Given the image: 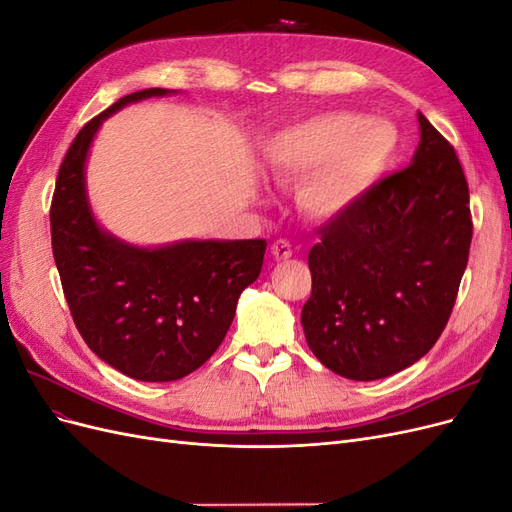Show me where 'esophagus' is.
Here are the masks:
<instances>
[{
  "label": "esophagus",
  "mask_w": 512,
  "mask_h": 512,
  "mask_svg": "<svg viewBox=\"0 0 512 512\" xmlns=\"http://www.w3.org/2000/svg\"><path fill=\"white\" fill-rule=\"evenodd\" d=\"M271 254L275 260H288L292 256V245L286 239H277L271 245Z\"/></svg>",
  "instance_id": "34e87169"
}]
</instances>
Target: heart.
<instances>
[{"label": "heart", "instance_id": "b5f03b06", "mask_svg": "<svg viewBox=\"0 0 512 512\" xmlns=\"http://www.w3.org/2000/svg\"><path fill=\"white\" fill-rule=\"evenodd\" d=\"M397 143L391 123L327 113L277 138L271 164L284 179L309 177L299 194L301 207L316 218H335L374 188L391 166Z\"/></svg>", "mask_w": 512, "mask_h": 512}]
</instances>
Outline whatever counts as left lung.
Wrapping results in <instances>:
<instances>
[{
    "mask_svg": "<svg viewBox=\"0 0 512 512\" xmlns=\"http://www.w3.org/2000/svg\"><path fill=\"white\" fill-rule=\"evenodd\" d=\"M412 164L320 228L301 312L316 359L350 380L410 367L451 318L472 243L470 192L453 145L418 113Z\"/></svg>",
    "mask_w": 512,
    "mask_h": 512,
    "instance_id": "1",
    "label": "left lung"
}]
</instances>
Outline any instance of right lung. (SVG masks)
<instances>
[{
	"instance_id": "1",
	"label": "right lung",
	"mask_w": 512,
	"mask_h": 512,
	"mask_svg": "<svg viewBox=\"0 0 512 512\" xmlns=\"http://www.w3.org/2000/svg\"><path fill=\"white\" fill-rule=\"evenodd\" d=\"M166 94L134 91L85 123L51 203L53 256L76 329L104 363L143 382L185 378L218 350L267 250L265 239L136 247L98 226L85 188L96 132L126 104Z\"/></svg>"
}]
</instances>
